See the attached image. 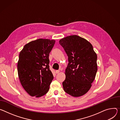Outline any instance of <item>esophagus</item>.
<instances>
[{"instance_id": "esophagus-1", "label": "esophagus", "mask_w": 120, "mask_h": 120, "mask_svg": "<svg viewBox=\"0 0 120 120\" xmlns=\"http://www.w3.org/2000/svg\"><path fill=\"white\" fill-rule=\"evenodd\" d=\"M59 72H60V71H59V70H56V74H58Z\"/></svg>"}]
</instances>
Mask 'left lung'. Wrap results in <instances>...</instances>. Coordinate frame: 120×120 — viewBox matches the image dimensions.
<instances>
[{"mask_svg":"<svg viewBox=\"0 0 120 120\" xmlns=\"http://www.w3.org/2000/svg\"><path fill=\"white\" fill-rule=\"evenodd\" d=\"M59 43L68 60L63 82L64 90L73 97L83 96L90 90L96 77L97 54L89 41L76 35L61 39Z\"/></svg>","mask_w":120,"mask_h":120,"instance_id":"8db88e82","label":"left lung"}]
</instances>
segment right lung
Wrapping results in <instances>:
<instances>
[{
	"label": "right lung",
	"instance_id": "obj_1",
	"mask_svg": "<svg viewBox=\"0 0 120 120\" xmlns=\"http://www.w3.org/2000/svg\"><path fill=\"white\" fill-rule=\"evenodd\" d=\"M56 41L39 39L25 45L19 53L17 68L20 83L31 96L46 94L53 79L49 56Z\"/></svg>",
	"mask_w": 120,
	"mask_h": 120
}]
</instances>
